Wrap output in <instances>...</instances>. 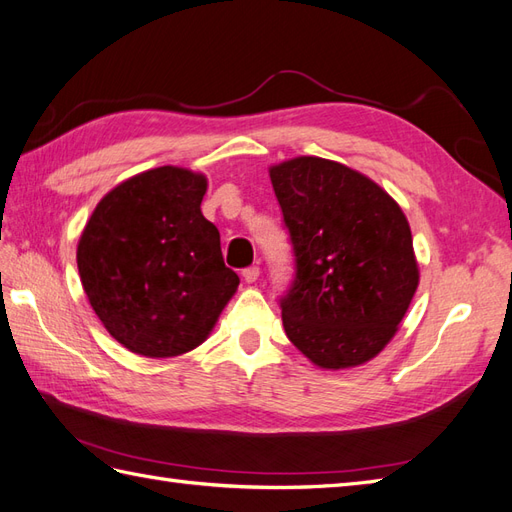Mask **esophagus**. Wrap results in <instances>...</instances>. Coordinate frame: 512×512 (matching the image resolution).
I'll return each instance as SVG.
<instances>
[{
    "instance_id": "34e87169",
    "label": "esophagus",
    "mask_w": 512,
    "mask_h": 512,
    "mask_svg": "<svg viewBox=\"0 0 512 512\" xmlns=\"http://www.w3.org/2000/svg\"><path fill=\"white\" fill-rule=\"evenodd\" d=\"M242 277L246 283H255L259 279V266H251V268L242 270Z\"/></svg>"
}]
</instances>
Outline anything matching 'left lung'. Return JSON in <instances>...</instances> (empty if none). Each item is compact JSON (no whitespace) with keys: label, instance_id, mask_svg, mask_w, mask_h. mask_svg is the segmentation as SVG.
Masks as SVG:
<instances>
[{"label":"left lung","instance_id":"left-lung-1","mask_svg":"<svg viewBox=\"0 0 512 512\" xmlns=\"http://www.w3.org/2000/svg\"><path fill=\"white\" fill-rule=\"evenodd\" d=\"M296 253L283 300L290 342L322 370L372 361L419 285L409 220L368 175L316 155L268 168Z\"/></svg>","mask_w":512,"mask_h":512}]
</instances>
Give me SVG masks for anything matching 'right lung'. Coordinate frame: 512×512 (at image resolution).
<instances>
[{"label":"right lung","instance_id":"obj_1","mask_svg":"<svg viewBox=\"0 0 512 512\" xmlns=\"http://www.w3.org/2000/svg\"><path fill=\"white\" fill-rule=\"evenodd\" d=\"M207 177L157 166L97 203L77 242L90 307L129 352L179 357L201 346L238 292L220 233L201 212Z\"/></svg>","mask_w":512,"mask_h":512}]
</instances>
